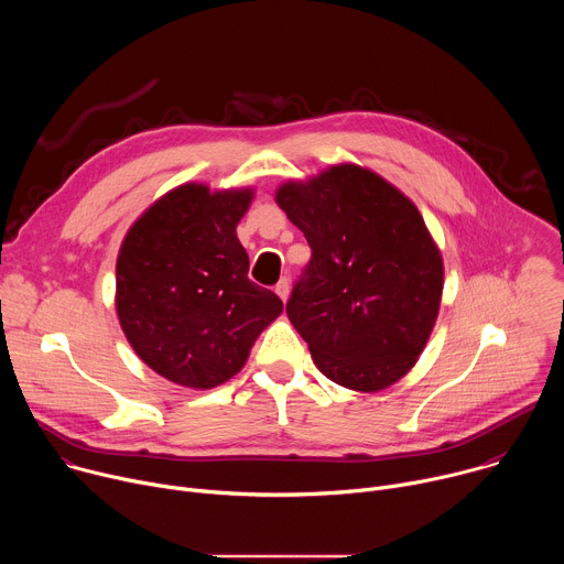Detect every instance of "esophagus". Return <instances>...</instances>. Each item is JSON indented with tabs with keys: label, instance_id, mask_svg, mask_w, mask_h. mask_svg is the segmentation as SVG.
Wrapping results in <instances>:
<instances>
[{
	"label": "esophagus",
	"instance_id": "34e87169",
	"mask_svg": "<svg viewBox=\"0 0 564 564\" xmlns=\"http://www.w3.org/2000/svg\"><path fill=\"white\" fill-rule=\"evenodd\" d=\"M274 292H276V294L281 296V301L285 303V301H288V296H290V281H288V279H281V281L276 283Z\"/></svg>",
	"mask_w": 564,
	"mask_h": 564
}]
</instances>
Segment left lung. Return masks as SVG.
Wrapping results in <instances>:
<instances>
[{
  "mask_svg": "<svg viewBox=\"0 0 564 564\" xmlns=\"http://www.w3.org/2000/svg\"><path fill=\"white\" fill-rule=\"evenodd\" d=\"M274 200L312 248L288 316L316 368L357 392L397 383L424 352L444 290L442 252L417 205L355 163L285 181Z\"/></svg>",
  "mask_w": 564,
  "mask_h": 564,
  "instance_id": "1",
  "label": "left lung"
}]
</instances>
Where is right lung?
I'll list each match as a JSON object with an SVG mask.
<instances>
[{
	"instance_id": "add662e5",
	"label": "right lung",
	"mask_w": 564,
	"mask_h": 564,
	"mask_svg": "<svg viewBox=\"0 0 564 564\" xmlns=\"http://www.w3.org/2000/svg\"><path fill=\"white\" fill-rule=\"evenodd\" d=\"M254 187L185 183L129 227L116 261V314L133 352L160 377L209 390L246 366L283 301L248 279L236 227Z\"/></svg>"
}]
</instances>
